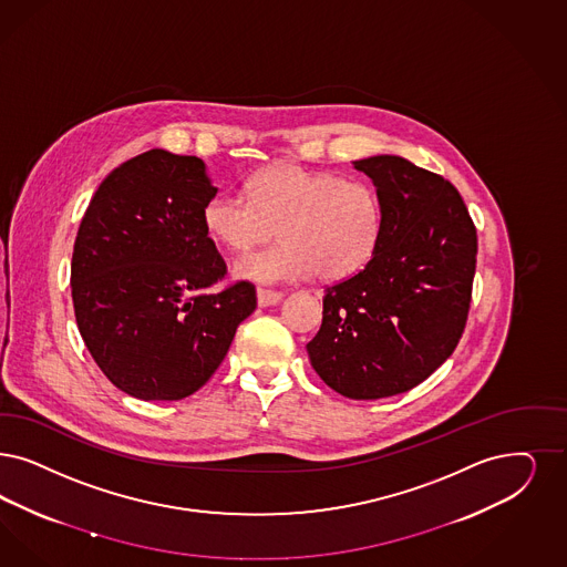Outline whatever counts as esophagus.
I'll return each instance as SVG.
<instances>
[{
	"instance_id": "esophagus-1",
	"label": "esophagus",
	"mask_w": 567,
	"mask_h": 567,
	"mask_svg": "<svg viewBox=\"0 0 567 567\" xmlns=\"http://www.w3.org/2000/svg\"><path fill=\"white\" fill-rule=\"evenodd\" d=\"M281 298H284V293L274 292V290H262V288H260V290L256 292V302H258V307H262V309H265V307H274Z\"/></svg>"
}]
</instances>
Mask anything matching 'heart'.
Segmentation results:
<instances>
[{
	"mask_svg": "<svg viewBox=\"0 0 567 567\" xmlns=\"http://www.w3.org/2000/svg\"><path fill=\"white\" fill-rule=\"evenodd\" d=\"M204 227L233 252L284 239L271 250L235 260L233 275L256 284H286L315 274L336 281L374 256L382 204L374 187L332 172L279 164L254 174L248 197L216 193L204 206Z\"/></svg>",
	"mask_w": 567,
	"mask_h": 567,
	"instance_id": "1",
	"label": "heart"
}]
</instances>
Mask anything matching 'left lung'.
I'll use <instances>...</instances> for the list:
<instances>
[{
    "label": "left lung",
    "instance_id": "obj_1",
    "mask_svg": "<svg viewBox=\"0 0 567 567\" xmlns=\"http://www.w3.org/2000/svg\"><path fill=\"white\" fill-rule=\"evenodd\" d=\"M382 204L377 252L326 288L307 344L319 378L349 399L405 393L454 353L468 315L477 231L461 193L399 155L353 162Z\"/></svg>",
    "mask_w": 567,
    "mask_h": 567
}]
</instances>
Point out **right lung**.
<instances>
[{
	"mask_svg": "<svg viewBox=\"0 0 567 567\" xmlns=\"http://www.w3.org/2000/svg\"><path fill=\"white\" fill-rule=\"evenodd\" d=\"M216 190L199 157L151 148L106 176L82 218L71 260L78 328L132 398L193 395L256 309L250 281L210 290L227 274L202 216Z\"/></svg>",
	"mask_w": 567,
	"mask_h": 567,
	"instance_id": "add662e5",
	"label": "right lung"
}]
</instances>
